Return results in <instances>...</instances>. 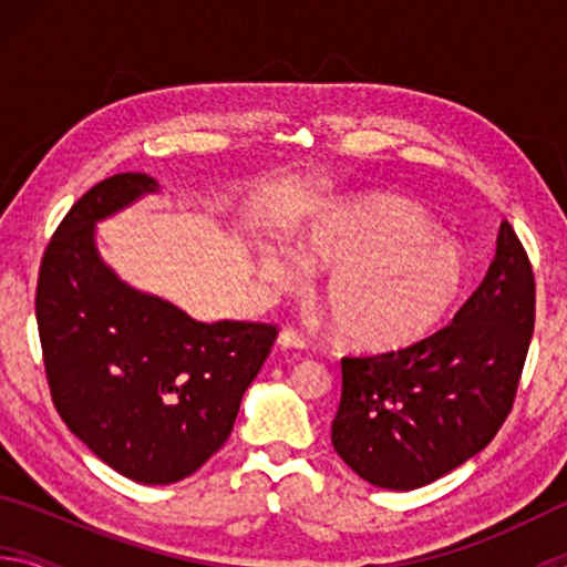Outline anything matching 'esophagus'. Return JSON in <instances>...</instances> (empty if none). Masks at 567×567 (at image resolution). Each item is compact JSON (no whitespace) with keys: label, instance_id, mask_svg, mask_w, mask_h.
I'll list each match as a JSON object with an SVG mask.
<instances>
[{"label":"esophagus","instance_id":"34e87169","mask_svg":"<svg viewBox=\"0 0 567 567\" xmlns=\"http://www.w3.org/2000/svg\"><path fill=\"white\" fill-rule=\"evenodd\" d=\"M277 348L282 350H302L305 348V340L302 334H297L295 330H282L277 334Z\"/></svg>","mask_w":567,"mask_h":567}]
</instances>
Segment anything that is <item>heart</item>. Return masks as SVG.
<instances>
[{"label": "heart", "instance_id": "1", "mask_svg": "<svg viewBox=\"0 0 567 567\" xmlns=\"http://www.w3.org/2000/svg\"><path fill=\"white\" fill-rule=\"evenodd\" d=\"M302 261L330 272L324 310L340 340L362 352H398L430 338L455 312L470 280L463 249L400 199L328 209L307 229L302 260L280 247H262L255 257L260 280L277 290L302 282Z\"/></svg>", "mask_w": 567, "mask_h": 567}]
</instances>
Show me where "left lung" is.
<instances>
[{
    "instance_id": "left-lung-1",
    "label": "left lung",
    "mask_w": 567,
    "mask_h": 567,
    "mask_svg": "<svg viewBox=\"0 0 567 567\" xmlns=\"http://www.w3.org/2000/svg\"><path fill=\"white\" fill-rule=\"evenodd\" d=\"M535 328V280L503 223L495 260L453 324L408 350L342 360L332 445L370 485L415 491L491 445Z\"/></svg>"
}]
</instances>
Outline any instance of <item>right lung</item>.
I'll return each mask as SVG.
<instances>
[{"instance_id": "1", "label": "right lung", "mask_w": 567, "mask_h": 567, "mask_svg": "<svg viewBox=\"0 0 567 567\" xmlns=\"http://www.w3.org/2000/svg\"><path fill=\"white\" fill-rule=\"evenodd\" d=\"M157 179L124 172L76 199L42 257L37 324L52 402L102 463L142 485L197 473L233 433L275 324L199 322L102 260L97 225Z\"/></svg>"}]
</instances>
